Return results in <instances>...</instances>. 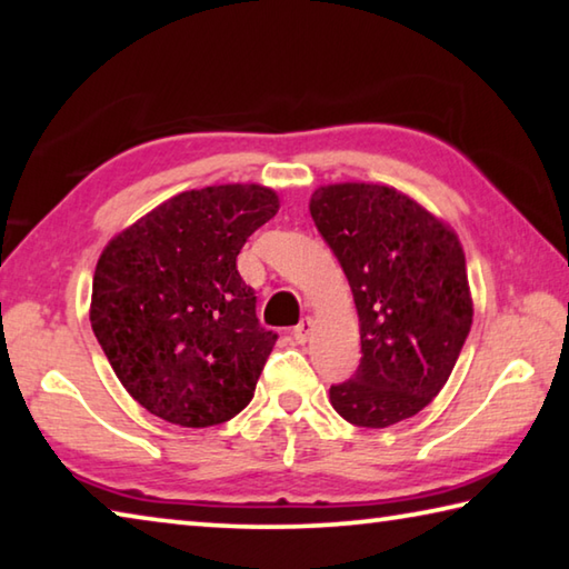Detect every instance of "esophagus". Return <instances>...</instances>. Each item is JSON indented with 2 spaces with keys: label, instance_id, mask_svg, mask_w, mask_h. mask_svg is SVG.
I'll use <instances>...</instances> for the list:
<instances>
[{
  "label": "esophagus",
  "instance_id": "esophagus-1",
  "mask_svg": "<svg viewBox=\"0 0 569 569\" xmlns=\"http://www.w3.org/2000/svg\"><path fill=\"white\" fill-rule=\"evenodd\" d=\"M311 331H313V316H306V319H301V323L296 326L291 336L296 339V343H306Z\"/></svg>",
  "mask_w": 569,
  "mask_h": 569
}]
</instances>
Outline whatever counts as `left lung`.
<instances>
[{
	"label": "left lung",
	"mask_w": 569,
	"mask_h": 569,
	"mask_svg": "<svg viewBox=\"0 0 569 569\" xmlns=\"http://www.w3.org/2000/svg\"><path fill=\"white\" fill-rule=\"evenodd\" d=\"M308 210L359 313L361 366L331 387V407L356 427H391L445 389L467 341L465 248L447 220L381 182L319 186Z\"/></svg>",
	"instance_id": "1"
}]
</instances>
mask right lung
Here are the masks:
<instances>
[{
    "instance_id": "obj_1",
    "label": "right lung",
    "mask_w": 569,
    "mask_h": 569,
    "mask_svg": "<svg viewBox=\"0 0 569 569\" xmlns=\"http://www.w3.org/2000/svg\"><path fill=\"white\" fill-rule=\"evenodd\" d=\"M281 208L258 182L186 190L102 248L90 323L130 397L178 427L233 419L278 336L256 319L236 258Z\"/></svg>"
}]
</instances>
